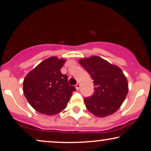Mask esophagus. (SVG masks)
<instances>
[{
    "label": "esophagus",
    "mask_w": 151,
    "mask_h": 151,
    "mask_svg": "<svg viewBox=\"0 0 151 151\" xmlns=\"http://www.w3.org/2000/svg\"><path fill=\"white\" fill-rule=\"evenodd\" d=\"M80 86H81V84H79V83H77V84H76V86H75L76 89H77V90H79V89H80Z\"/></svg>",
    "instance_id": "esophagus-1"
}]
</instances>
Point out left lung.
<instances>
[{
    "instance_id": "obj_1",
    "label": "left lung",
    "mask_w": 151,
    "mask_h": 151,
    "mask_svg": "<svg viewBox=\"0 0 151 151\" xmlns=\"http://www.w3.org/2000/svg\"><path fill=\"white\" fill-rule=\"evenodd\" d=\"M79 62L91 75L95 86L92 96L84 98L86 109L99 118L115 113L129 91L127 79L121 69L96 55Z\"/></svg>"
}]
</instances>
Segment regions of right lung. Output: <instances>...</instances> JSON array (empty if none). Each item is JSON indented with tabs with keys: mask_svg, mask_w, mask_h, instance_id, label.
<instances>
[{
	"mask_svg": "<svg viewBox=\"0 0 151 151\" xmlns=\"http://www.w3.org/2000/svg\"><path fill=\"white\" fill-rule=\"evenodd\" d=\"M64 58L50 57L35 67L23 81V93L34 109L45 115H55L67 107L75 87L70 85L61 68Z\"/></svg>",
	"mask_w": 151,
	"mask_h": 151,
	"instance_id": "add662e5",
	"label": "right lung"
}]
</instances>
